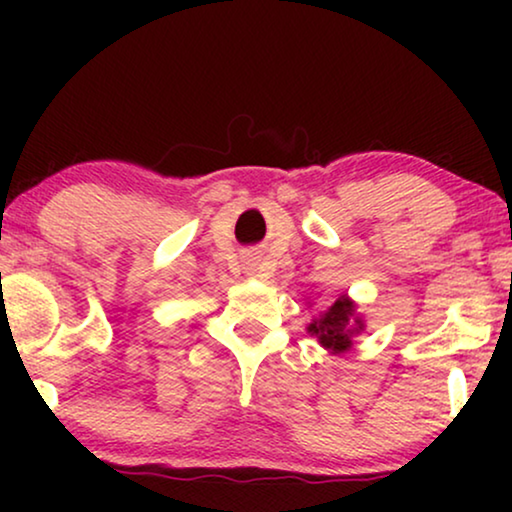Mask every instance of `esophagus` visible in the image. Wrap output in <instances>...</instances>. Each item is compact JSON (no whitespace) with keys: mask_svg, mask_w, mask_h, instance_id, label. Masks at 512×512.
<instances>
[{"mask_svg":"<svg viewBox=\"0 0 512 512\" xmlns=\"http://www.w3.org/2000/svg\"><path fill=\"white\" fill-rule=\"evenodd\" d=\"M249 265H254V263H249Z\"/></svg>","mask_w":512,"mask_h":512,"instance_id":"34e87169","label":"esophagus"}]
</instances>
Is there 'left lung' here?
Wrapping results in <instances>:
<instances>
[{"mask_svg": "<svg viewBox=\"0 0 512 512\" xmlns=\"http://www.w3.org/2000/svg\"><path fill=\"white\" fill-rule=\"evenodd\" d=\"M349 317H352V305L349 300H335V303L328 307V312H324V317L310 324V333H314L319 338L321 345L326 349H333V352H342L352 345L349 335L354 331H349ZM359 331V328H356Z\"/></svg>", "mask_w": 512, "mask_h": 512, "instance_id": "obj_1", "label": "left lung"}]
</instances>
